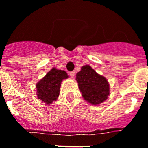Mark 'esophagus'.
Here are the masks:
<instances>
[{
	"label": "esophagus",
	"instance_id": "34e87169",
	"mask_svg": "<svg viewBox=\"0 0 148 148\" xmlns=\"http://www.w3.org/2000/svg\"><path fill=\"white\" fill-rule=\"evenodd\" d=\"M69 74H70V76L71 77H74V75H75V71H71L70 73H69Z\"/></svg>",
	"mask_w": 148,
	"mask_h": 148
}]
</instances>
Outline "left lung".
Here are the masks:
<instances>
[{
    "instance_id": "obj_1",
    "label": "left lung",
    "mask_w": 148,
    "mask_h": 148,
    "mask_svg": "<svg viewBox=\"0 0 148 148\" xmlns=\"http://www.w3.org/2000/svg\"><path fill=\"white\" fill-rule=\"evenodd\" d=\"M76 80L84 99L91 104H100L107 99L109 86L107 80L91 68L85 65L77 74Z\"/></svg>"
}]
</instances>
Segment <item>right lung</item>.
<instances>
[{
	"instance_id": "obj_1",
	"label": "right lung",
	"mask_w": 148,
	"mask_h": 148,
	"mask_svg": "<svg viewBox=\"0 0 148 148\" xmlns=\"http://www.w3.org/2000/svg\"><path fill=\"white\" fill-rule=\"evenodd\" d=\"M68 76L64 71L52 68L44 77L37 83V97L46 104H51L59 96L60 86L62 80Z\"/></svg>"
}]
</instances>
